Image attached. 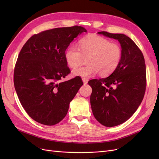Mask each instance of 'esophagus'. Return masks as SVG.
I'll use <instances>...</instances> for the list:
<instances>
[{"label": "esophagus", "mask_w": 159, "mask_h": 159, "mask_svg": "<svg viewBox=\"0 0 159 159\" xmlns=\"http://www.w3.org/2000/svg\"><path fill=\"white\" fill-rule=\"evenodd\" d=\"M82 81H83V82H84V84H86L88 82V79H86V78H82Z\"/></svg>", "instance_id": "1"}]
</instances>
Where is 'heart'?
I'll return each instance as SVG.
<instances>
[{
	"mask_svg": "<svg viewBox=\"0 0 159 159\" xmlns=\"http://www.w3.org/2000/svg\"><path fill=\"white\" fill-rule=\"evenodd\" d=\"M122 57L121 46L111 43L103 37L89 35L80 42V50L74 46L68 47L65 52L66 63L74 69L87 59L88 65L72 71L74 76L89 78L99 72L101 76H107L117 68Z\"/></svg>",
	"mask_w": 159,
	"mask_h": 159,
	"instance_id": "heart-1",
	"label": "heart"
}]
</instances>
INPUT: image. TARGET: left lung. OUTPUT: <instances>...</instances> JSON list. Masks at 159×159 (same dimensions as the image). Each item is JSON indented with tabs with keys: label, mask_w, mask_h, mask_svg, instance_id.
I'll return each instance as SVG.
<instances>
[{
	"label": "left lung",
	"mask_w": 159,
	"mask_h": 159,
	"mask_svg": "<svg viewBox=\"0 0 159 159\" xmlns=\"http://www.w3.org/2000/svg\"><path fill=\"white\" fill-rule=\"evenodd\" d=\"M117 40L122 50L117 68L107 78L90 80L92 88L90 103L98 121L115 127L128 120L141 103L146 89V66L141 51L123 34L99 32Z\"/></svg>",
	"instance_id": "8db88e82"
}]
</instances>
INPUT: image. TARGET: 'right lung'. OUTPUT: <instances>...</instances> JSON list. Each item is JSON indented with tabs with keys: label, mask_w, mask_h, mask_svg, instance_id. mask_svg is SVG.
<instances>
[{
	"label": "right lung",
	"mask_w": 159,
	"mask_h": 159,
	"mask_svg": "<svg viewBox=\"0 0 159 159\" xmlns=\"http://www.w3.org/2000/svg\"><path fill=\"white\" fill-rule=\"evenodd\" d=\"M83 32L85 28L78 26L46 30L32 36L20 50L14 88L23 108L38 123L51 126L60 122L83 85L79 76L60 81L70 73L65 52Z\"/></svg>",
	"instance_id": "right-lung-1"
}]
</instances>
